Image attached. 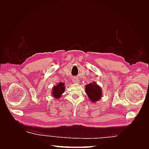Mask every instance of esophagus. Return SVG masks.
Wrapping results in <instances>:
<instances>
[{
  "label": "esophagus",
  "instance_id": "34e87169",
  "mask_svg": "<svg viewBox=\"0 0 149 149\" xmlns=\"http://www.w3.org/2000/svg\"><path fill=\"white\" fill-rule=\"evenodd\" d=\"M72 81H73V83H79V79L78 78H73V79H72Z\"/></svg>",
  "mask_w": 149,
  "mask_h": 149
}]
</instances>
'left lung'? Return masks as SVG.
<instances>
[{
  "mask_svg": "<svg viewBox=\"0 0 149 149\" xmlns=\"http://www.w3.org/2000/svg\"><path fill=\"white\" fill-rule=\"evenodd\" d=\"M85 92L89 99L93 103L95 104L102 97V91L101 88L97 85L96 81L90 83L85 86Z\"/></svg>",
  "mask_w": 149,
  "mask_h": 149,
  "instance_id": "obj_1",
  "label": "left lung"
}]
</instances>
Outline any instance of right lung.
Segmentation results:
<instances>
[{
	"mask_svg": "<svg viewBox=\"0 0 149 149\" xmlns=\"http://www.w3.org/2000/svg\"><path fill=\"white\" fill-rule=\"evenodd\" d=\"M51 94L52 96L55 97L56 100H59V99L62 96V94L65 91V83H59L56 86H54L52 89Z\"/></svg>",
	"mask_w": 149,
	"mask_h": 149,
	"instance_id": "right-lung-1",
	"label": "right lung"
}]
</instances>
